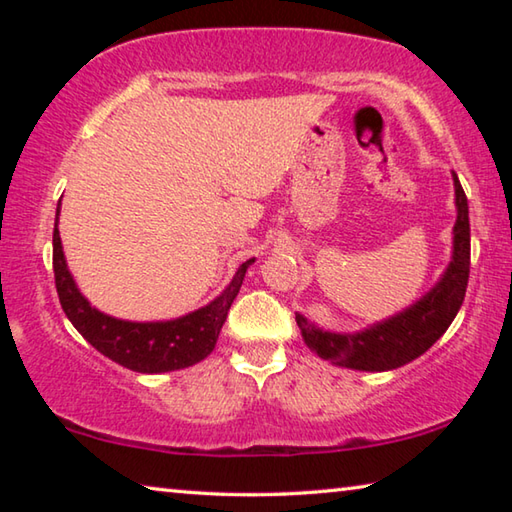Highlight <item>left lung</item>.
I'll return each mask as SVG.
<instances>
[{"instance_id":"8db88e82","label":"left lung","mask_w":512,"mask_h":512,"mask_svg":"<svg viewBox=\"0 0 512 512\" xmlns=\"http://www.w3.org/2000/svg\"><path fill=\"white\" fill-rule=\"evenodd\" d=\"M452 178L456 196L454 246L452 262L447 264L440 280L400 314L379 320L361 332H329L296 314L302 339L320 359L350 370H395L418 359L447 332L463 305L467 277H470V210L456 173H452Z\"/></svg>"}]
</instances>
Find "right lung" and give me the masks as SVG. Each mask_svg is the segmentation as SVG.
I'll return each instance as SVG.
<instances>
[{"mask_svg": "<svg viewBox=\"0 0 512 512\" xmlns=\"http://www.w3.org/2000/svg\"><path fill=\"white\" fill-rule=\"evenodd\" d=\"M58 216L60 203L56 207L54 223V275L60 307H63L69 323L79 329V334L92 348H97L103 357L112 359L119 366L144 372V375H160V372L189 368L203 361L214 350L232 300L237 298L248 266L255 259L241 264L232 282L221 291V296H216L201 309L171 320H151V323L149 320L146 323L121 320L92 307L88 298L76 287L63 253Z\"/></svg>", "mask_w": 512, "mask_h": 512, "instance_id": "obj_1", "label": "right lung"}]
</instances>
